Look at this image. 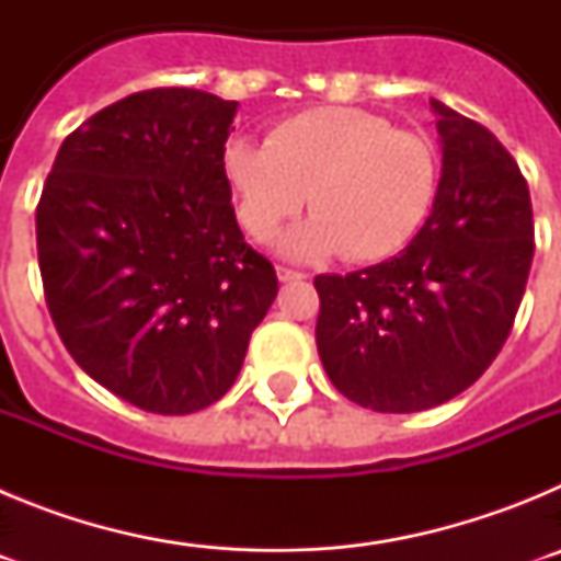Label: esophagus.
<instances>
[{"instance_id":"34e87169","label":"esophagus","mask_w":561,"mask_h":561,"mask_svg":"<svg viewBox=\"0 0 561 561\" xmlns=\"http://www.w3.org/2000/svg\"><path fill=\"white\" fill-rule=\"evenodd\" d=\"M277 277H280V280H300V277H306V275L304 272L289 270V266H277Z\"/></svg>"}]
</instances>
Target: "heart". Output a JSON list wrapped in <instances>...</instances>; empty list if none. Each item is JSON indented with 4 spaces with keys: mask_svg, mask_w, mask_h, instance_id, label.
<instances>
[{
    "mask_svg": "<svg viewBox=\"0 0 561 561\" xmlns=\"http://www.w3.org/2000/svg\"><path fill=\"white\" fill-rule=\"evenodd\" d=\"M225 176L238 221L264 241L309 202L314 216L284 238L297 257L342 252L379 261L419 232L438 191V157L427 137L401 131L362 108L291 114L270 140H230Z\"/></svg>",
    "mask_w": 561,
    "mask_h": 561,
    "instance_id": "heart-1",
    "label": "heart"
}]
</instances>
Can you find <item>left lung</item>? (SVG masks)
I'll use <instances>...</instances> for the list:
<instances>
[{
  "label": "left lung",
  "instance_id": "8db88e82",
  "mask_svg": "<svg viewBox=\"0 0 561 561\" xmlns=\"http://www.w3.org/2000/svg\"><path fill=\"white\" fill-rule=\"evenodd\" d=\"M438 114V193L390 261L317 275V351L334 388L376 413H419L463 393L500 354L534 257L528 182L480 123Z\"/></svg>",
  "mask_w": 561,
  "mask_h": 561
}]
</instances>
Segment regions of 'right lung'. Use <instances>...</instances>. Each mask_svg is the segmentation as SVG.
I'll return each mask as SVG.
<instances>
[{"label": "right lung", "mask_w": 561, "mask_h": 561, "mask_svg": "<svg viewBox=\"0 0 561 561\" xmlns=\"http://www.w3.org/2000/svg\"><path fill=\"white\" fill-rule=\"evenodd\" d=\"M236 108L187 87L134 92L69 134L38 199V270L64 348L148 413L219 401L277 295L230 202Z\"/></svg>", "instance_id": "right-lung-1"}]
</instances>
